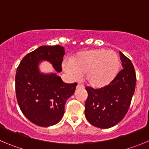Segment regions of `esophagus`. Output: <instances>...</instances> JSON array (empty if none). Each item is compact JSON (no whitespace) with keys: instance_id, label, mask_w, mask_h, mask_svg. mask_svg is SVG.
Returning <instances> with one entry per match:
<instances>
[{"instance_id":"esophagus-1","label":"esophagus","mask_w":149,"mask_h":149,"mask_svg":"<svg viewBox=\"0 0 149 149\" xmlns=\"http://www.w3.org/2000/svg\"><path fill=\"white\" fill-rule=\"evenodd\" d=\"M84 88V85H82V84H78L77 87H76V88Z\"/></svg>"}]
</instances>
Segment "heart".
I'll use <instances>...</instances> for the list:
<instances>
[{
    "mask_svg": "<svg viewBox=\"0 0 149 149\" xmlns=\"http://www.w3.org/2000/svg\"><path fill=\"white\" fill-rule=\"evenodd\" d=\"M64 70L73 79L85 76L92 88H102L116 79L120 69V57L113 51L96 49L78 53L70 63L64 64Z\"/></svg>",
    "mask_w": 149,
    "mask_h": 149,
    "instance_id": "obj_1",
    "label": "heart"
}]
</instances>
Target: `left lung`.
<instances>
[{"label":"left lung","mask_w":149,"mask_h":149,"mask_svg":"<svg viewBox=\"0 0 149 149\" xmlns=\"http://www.w3.org/2000/svg\"><path fill=\"white\" fill-rule=\"evenodd\" d=\"M123 69L109 85L99 89L86 87L84 113L93 126L109 128L126 115L136 86V73L131 60L120 51Z\"/></svg>","instance_id":"obj_1"}]
</instances>
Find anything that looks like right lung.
<instances>
[{
  "instance_id": "right-lung-1",
  "label": "right lung",
  "mask_w": 149,
  "mask_h": 149,
  "mask_svg": "<svg viewBox=\"0 0 149 149\" xmlns=\"http://www.w3.org/2000/svg\"><path fill=\"white\" fill-rule=\"evenodd\" d=\"M65 52L59 45L41 46L23 58L17 68L15 92L22 113L38 126L56 125L65 113V105L74 93L77 83L67 84L55 73L42 74L38 70L40 61L47 60L57 72L62 70Z\"/></svg>"
}]
</instances>
